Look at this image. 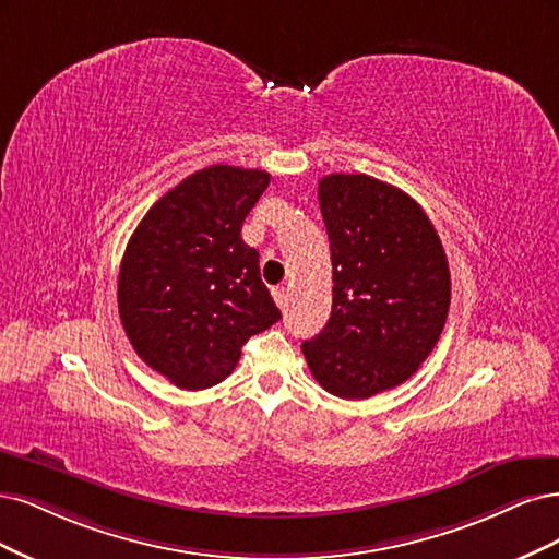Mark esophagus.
<instances>
[{
  "mask_svg": "<svg viewBox=\"0 0 559 559\" xmlns=\"http://www.w3.org/2000/svg\"><path fill=\"white\" fill-rule=\"evenodd\" d=\"M272 295H274V301L281 306V309H285L287 306V290L283 285H276V287H272Z\"/></svg>",
  "mask_w": 559,
  "mask_h": 559,
  "instance_id": "esophagus-1",
  "label": "esophagus"
}]
</instances>
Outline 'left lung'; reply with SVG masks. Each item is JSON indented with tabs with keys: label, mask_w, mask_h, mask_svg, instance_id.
I'll return each instance as SVG.
<instances>
[{
	"label": "left lung",
	"mask_w": 559,
	"mask_h": 559,
	"mask_svg": "<svg viewBox=\"0 0 559 559\" xmlns=\"http://www.w3.org/2000/svg\"><path fill=\"white\" fill-rule=\"evenodd\" d=\"M332 250V313L301 344L316 381L341 400L402 385L435 350L450 306L439 234L404 190L367 174L320 178Z\"/></svg>",
	"instance_id": "left-lung-1"
}]
</instances>
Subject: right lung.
Wrapping results in <instances>:
<instances>
[{
  "label": "right lung",
  "mask_w": 559,
  "mask_h": 559,
  "mask_svg": "<svg viewBox=\"0 0 559 559\" xmlns=\"http://www.w3.org/2000/svg\"><path fill=\"white\" fill-rule=\"evenodd\" d=\"M272 176L211 165L151 206L124 248L118 313L132 348L183 390H204L237 367L246 341L281 320L241 239Z\"/></svg>",
  "instance_id": "1"
}]
</instances>
